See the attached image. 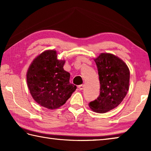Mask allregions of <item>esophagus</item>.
Here are the masks:
<instances>
[{
	"label": "esophagus",
	"instance_id": "1",
	"mask_svg": "<svg viewBox=\"0 0 151 151\" xmlns=\"http://www.w3.org/2000/svg\"><path fill=\"white\" fill-rule=\"evenodd\" d=\"M78 88H79V90H83L84 89V88H85V85H79L78 86Z\"/></svg>",
	"mask_w": 151,
	"mask_h": 151
}]
</instances>
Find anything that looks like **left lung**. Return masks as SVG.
Instances as JSON below:
<instances>
[{"label": "left lung", "instance_id": "left-lung-1", "mask_svg": "<svg viewBox=\"0 0 151 151\" xmlns=\"http://www.w3.org/2000/svg\"><path fill=\"white\" fill-rule=\"evenodd\" d=\"M100 81V94L88 104L94 112L104 113L118 106L129 89L130 71L121 58L101 53L94 58Z\"/></svg>", "mask_w": 151, "mask_h": 151}]
</instances>
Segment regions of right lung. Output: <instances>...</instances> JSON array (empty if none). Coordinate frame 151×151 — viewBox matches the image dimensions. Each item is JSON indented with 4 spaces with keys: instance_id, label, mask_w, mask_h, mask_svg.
<instances>
[{
    "instance_id": "1",
    "label": "right lung",
    "mask_w": 151,
    "mask_h": 151,
    "mask_svg": "<svg viewBox=\"0 0 151 151\" xmlns=\"http://www.w3.org/2000/svg\"><path fill=\"white\" fill-rule=\"evenodd\" d=\"M65 60H58L57 51L48 50L36 57L27 73V85L40 106L56 109L70 98L76 86L70 84V73L63 68Z\"/></svg>"
}]
</instances>
